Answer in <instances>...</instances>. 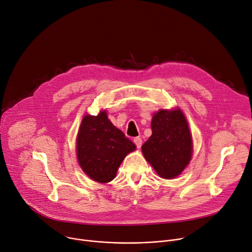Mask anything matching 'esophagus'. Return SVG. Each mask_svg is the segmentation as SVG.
Listing matches in <instances>:
<instances>
[{
  "instance_id": "esophagus-1",
  "label": "esophagus",
  "mask_w": 252,
  "mask_h": 252,
  "mask_svg": "<svg viewBox=\"0 0 252 252\" xmlns=\"http://www.w3.org/2000/svg\"><path fill=\"white\" fill-rule=\"evenodd\" d=\"M133 141H134V143H135V146H136L137 149H139V148L141 147V145H142V139H141L140 137H134V138H133Z\"/></svg>"
}]
</instances>
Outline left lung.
I'll return each instance as SVG.
<instances>
[{
	"mask_svg": "<svg viewBox=\"0 0 252 252\" xmlns=\"http://www.w3.org/2000/svg\"><path fill=\"white\" fill-rule=\"evenodd\" d=\"M153 134L141 151L158 174L169 179L181 174L191 158L192 140L181 110L158 111L152 121Z\"/></svg>",
	"mask_w": 252,
	"mask_h": 252,
	"instance_id": "8db88e82",
	"label": "left lung"
}]
</instances>
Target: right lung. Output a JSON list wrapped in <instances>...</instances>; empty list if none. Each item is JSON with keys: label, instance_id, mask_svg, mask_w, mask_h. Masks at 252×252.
I'll return each mask as SVG.
<instances>
[{"label": "right lung", "instance_id": "1", "mask_svg": "<svg viewBox=\"0 0 252 252\" xmlns=\"http://www.w3.org/2000/svg\"><path fill=\"white\" fill-rule=\"evenodd\" d=\"M134 150V143L110 122L105 112L84 117L77 138V155L81 167L94 181L100 184L113 181L126 156Z\"/></svg>", "mask_w": 252, "mask_h": 252}]
</instances>
